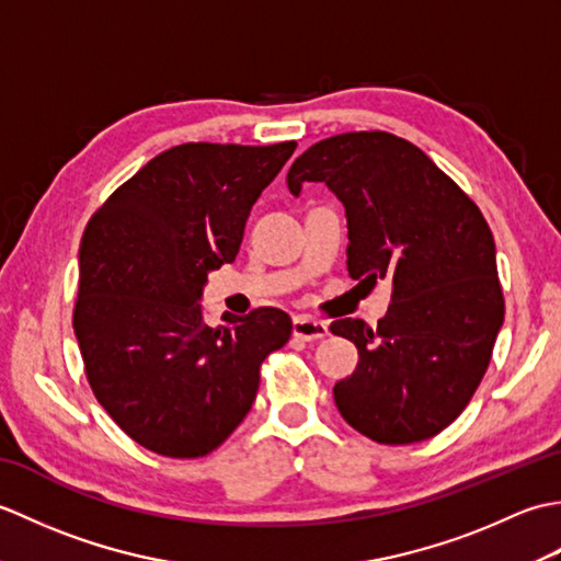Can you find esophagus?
I'll list each match as a JSON object with an SVG mask.
<instances>
[{"label":"esophagus","instance_id":"esophagus-1","mask_svg":"<svg viewBox=\"0 0 561 561\" xmlns=\"http://www.w3.org/2000/svg\"><path fill=\"white\" fill-rule=\"evenodd\" d=\"M294 337H299L304 342H316V340H323L328 337V323L323 320H313L308 316H296L294 318Z\"/></svg>","mask_w":561,"mask_h":561}]
</instances>
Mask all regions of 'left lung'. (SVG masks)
Instances as JSON below:
<instances>
[{
	"instance_id": "obj_1",
	"label": "left lung",
	"mask_w": 561,
	"mask_h": 561,
	"mask_svg": "<svg viewBox=\"0 0 561 561\" xmlns=\"http://www.w3.org/2000/svg\"><path fill=\"white\" fill-rule=\"evenodd\" d=\"M325 183L347 214L352 279H388L378 328L332 332L359 350L335 386L340 414L378 444H414L456 420L478 390L504 325L494 236L478 205L422 149L388 133L318 141L291 163L294 197Z\"/></svg>"
}]
</instances>
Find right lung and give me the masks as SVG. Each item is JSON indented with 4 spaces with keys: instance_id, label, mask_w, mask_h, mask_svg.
Returning <instances> with one entry per match:
<instances>
[{
    "instance_id": "obj_1",
    "label": "right lung",
    "mask_w": 561,
    "mask_h": 561,
    "mask_svg": "<svg viewBox=\"0 0 561 561\" xmlns=\"http://www.w3.org/2000/svg\"><path fill=\"white\" fill-rule=\"evenodd\" d=\"M296 141L181 145L153 157L93 214L79 245L75 335L93 396L159 456L221 446L257 396L260 364L291 337L279 308L202 311L207 274L233 262L248 214Z\"/></svg>"
}]
</instances>
